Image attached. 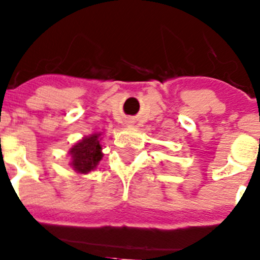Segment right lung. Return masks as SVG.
<instances>
[{"instance_id": "obj_1", "label": "right lung", "mask_w": 260, "mask_h": 260, "mask_svg": "<svg viewBox=\"0 0 260 260\" xmlns=\"http://www.w3.org/2000/svg\"><path fill=\"white\" fill-rule=\"evenodd\" d=\"M102 133L82 137L69 149L70 168L80 175L93 172L102 159Z\"/></svg>"}]
</instances>
